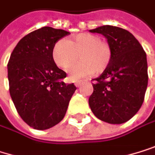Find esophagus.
Segmentation results:
<instances>
[{
    "mask_svg": "<svg viewBox=\"0 0 155 155\" xmlns=\"http://www.w3.org/2000/svg\"><path fill=\"white\" fill-rule=\"evenodd\" d=\"M83 83H84L83 81H75V82H74V84H75L76 87H79Z\"/></svg>",
    "mask_w": 155,
    "mask_h": 155,
    "instance_id": "1",
    "label": "esophagus"
}]
</instances>
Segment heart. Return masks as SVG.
<instances>
[{"instance_id":"obj_1","label":"heart","mask_w":155,"mask_h":155,"mask_svg":"<svg viewBox=\"0 0 155 155\" xmlns=\"http://www.w3.org/2000/svg\"><path fill=\"white\" fill-rule=\"evenodd\" d=\"M112 56L111 48L101 38L83 33L71 41L61 39L53 47L52 57L58 67L66 70L80 59L82 61L74 64L69 70L71 80H76L93 74L100 73L109 65Z\"/></svg>"}]
</instances>
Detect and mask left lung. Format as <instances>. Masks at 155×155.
<instances>
[{
    "label": "left lung",
    "instance_id": "obj_1",
    "mask_svg": "<svg viewBox=\"0 0 155 155\" xmlns=\"http://www.w3.org/2000/svg\"><path fill=\"white\" fill-rule=\"evenodd\" d=\"M102 34L111 48L109 65L94 79L89 106L94 116L110 124L130 120L140 108L148 84L146 53L129 31L112 25L90 30Z\"/></svg>",
    "mask_w": 155,
    "mask_h": 155
}]
</instances>
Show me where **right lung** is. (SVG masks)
Segmentation results:
<instances>
[{
  "label": "right lung",
  "mask_w": 155,
  "mask_h": 155,
  "mask_svg": "<svg viewBox=\"0 0 155 155\" xmlns=\"http://www.w3.org/2000/svg\"><path fill=\"white\" fill-rule=\"evenodd\" d=\"M69 32L44 26L24 37L7 65L9 91L25 122L36 130H48L64 117L76 90L62 80L66 72L52 57L54 45Z\"/></svg>",
  "instance_id": "obj_1"
}]
</instances>
